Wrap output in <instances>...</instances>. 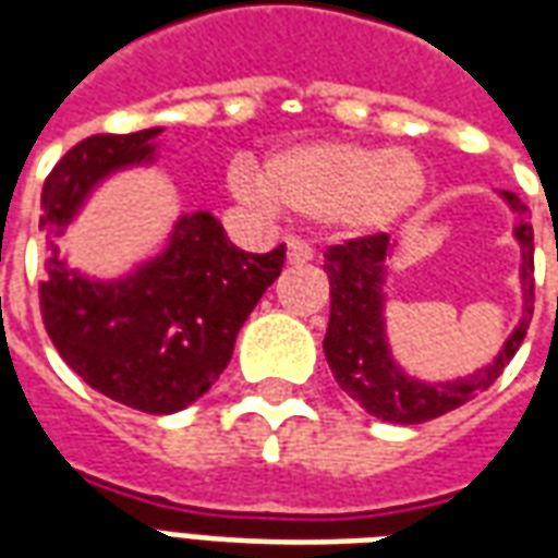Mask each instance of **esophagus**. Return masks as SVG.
Returning a JSON list of instances; mask_svg holds the SVG:
<instances>
[{
  "label": "esophagus",
  "mask_w": 558,
  "mask_h": 558,
  "mask_svg": "<svg viewBox=\"0 0 558 558\" xmlns=\"http://www.w3.org/2000/svg\"><path fill=\"white\" fill-rule=\"evenodd\" d=\"M307 259H311V251H307L302 242L287 244V263H290V266H304Z\"/></svg>",
  "instance_id": "esophagus-1"
}]
</instances>
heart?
<instances>
[{
	"label": "heart",
	"mask_w": 558,
	"mask_h": 558,
	"mask_svg": "<svg viewBox=\"0 0 558 558\" xmlns=\"http://www.w3.org/2000/svg\"><path fill=\"white\" fill-rule=\"evenodd\" d=\"M230 194L266 218L280 208L323 220L350 235H376L410 218L427 194V172L415 155L355 143H304L283 148L256 172L235 160Z\"/></svg>",
	"instance_id": "1"
}]
</instances>
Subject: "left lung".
Returning a JSON list of instances; mask_svg holds the SVG:
<instances>
[{
    "label": "left lung",
    "instance_id": "left-lung-1",
    "mask_svg": "<svg viewBox=\"0 0 558 558\" xmlns=\"http://www.w3.org/2000/svg\"><path fill=\"white\" fill-rule=\"evenodd\" d=\"M499 196L505 199V206L514 211L523 311H520L514 331L505 338L502 350L493 355V362L469 376L427 383V379L407 374L395 359L386 326V280L398 242H391L386 232H379V235L331 244L326 251L323 268L328 271V283H331V314H328L323 350H326V362L338 386L364 412L391 424H421V421L439 418L445 412L463 407L478 391H487L499 379L505 364L514 359V352L526 338L532 304H535V278H532L535 244H532L526 203L511 191H499Z\"/></svg>",
    "mask_w": 558,
    "mask_h": 558
}]
</instances>
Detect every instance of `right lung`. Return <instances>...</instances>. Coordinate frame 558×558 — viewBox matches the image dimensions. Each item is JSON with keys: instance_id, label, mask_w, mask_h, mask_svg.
Wrapping results in <instances>:
<instances>
[{"instance_id": "right-lung-1", "label": "right lung", "mask_w": 558, "mask_h": 558, "mask_svg": "<svg viewBox=\"0 0 558 558\" xmlns=\"http://www.w3.org/2000/svg\"><path fill=\"white\" fill-rule=\"evenodd\" d=\"M160 128L95 134L59 160L41 194L47 230L44 328L83 383L116 403L170 415L203 398L230 364L235 338L283 268V244L247 254L211 211L182 215L160 254L119 278L68 266L53 239L110 175L158 160Z\"/></svg>"}]
</instances>
